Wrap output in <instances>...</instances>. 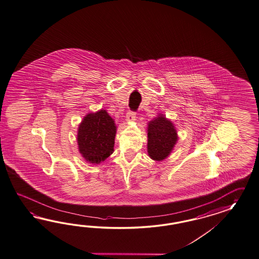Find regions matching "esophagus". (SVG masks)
I'll return each instance as SVG.
<instances>
[{
    "label": "esophagus",
    "mask_w": 259,
    "mask_h": 259,
    "mask_svg": "<svg viewBox=\"0 0 259 259\" xmlns=\"http://www.w3.org/2000/svg\"><path fill=\"white\" fill-rule=\"evenodd\" d=\"M136 115H137V114H136V112H127V114H126V120H127V121H129V122L134 121V120L136 119Z\"/></svg>",
    "instance_id": "obj_1"
}]
</instances>
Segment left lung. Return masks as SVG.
I'll return each mask as SVG.
<instances>
[{"label":"left lung","instance_id":"obj_1","mask_svg":"<svg viewBox=\"0 0 259 259\" xmlns=\"http://www.w3.org/2000/svg\"><path fill=\"white\" fill-rule=\"evenodd\" d=\"M148 154L155 161L164 160L172 152L178 140L174 123L159 114L148 123Z\"/></svg>","mask_w":259,"mask_h":259}]
</instances>
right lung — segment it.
I'll return each instance as SVG.
<instances>
[{
	"mask_svg": "<svg viewBox=\"0 0 259 259\" xmlns=\"http://www.w3.org/2000/svg\"><path fill=\"white\" fill-rule=\"evenodd\" d=\"M117 126L108 113L101 109L90 113L78 127L77 142L80 154L91 164H100L114 152Z\"/></svg>",
	"mask_w": 259,
	"mask_h": 259,
	"instance_id": "right-lung-1",
	"label": "right lung"
}]
</instances>
